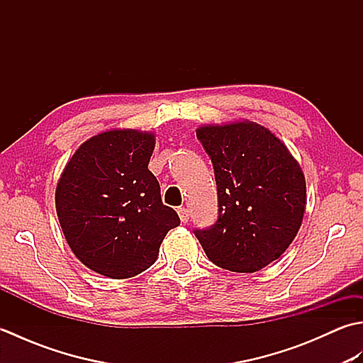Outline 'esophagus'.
<instances>
[{"instance_id": "34e87169", "label": "esophagus", "mask_w": 363, "mask_h": 363, "mask_svg": "<svg viewBox=\"0 0 363 363\" xmlns=\"http://www.w3.org/2000/svg\"><path fill=\"white\" fill-rule=\"evenodd\" d=\"M177 213H179V218L182 223H187L190 218V212L186 207H177Z\"/></svg>"}]
</instances>
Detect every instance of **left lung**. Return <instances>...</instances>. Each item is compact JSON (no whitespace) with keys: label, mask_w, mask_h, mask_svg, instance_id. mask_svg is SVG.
<instances>
[{"label":"left lung","mask_w":363,"mask_h":363,"mask_svg":"<svg viewBox=\"0 0 363 363\" xmlns=\"http://www.w3.org/2000/svg\"><path fill=\"white\" fill-rule=\"evenodd\" d=\"M218 194V218L195 229L206 256L235 273L259 272L289 248L306 212V179L279 138L252 121L201 126Z\"/></svg>","instance_id":"left-lung-1"}]
</instances>
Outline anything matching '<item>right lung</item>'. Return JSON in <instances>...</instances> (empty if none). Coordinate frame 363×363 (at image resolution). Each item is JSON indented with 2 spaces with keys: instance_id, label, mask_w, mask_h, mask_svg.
<instances>
[{
  "instance_id": "add662e5",
  "label": "right lung",
  "mask_w": 363,
  "mask_h": 363,
  "mask_svg": "<svg viewBox=\"0 0 363 363\" xmlns=\"http://www.w3.org/2000/svg\"><path fill=\"white\" fill-rule=\"evenodd\" d=\"M156 138L106 130L84 142L56 187L60 228L74 256L94 272L126 279L150 268L179 217L162 203L150 169Z\"/></svg>"
}]
</instances>
